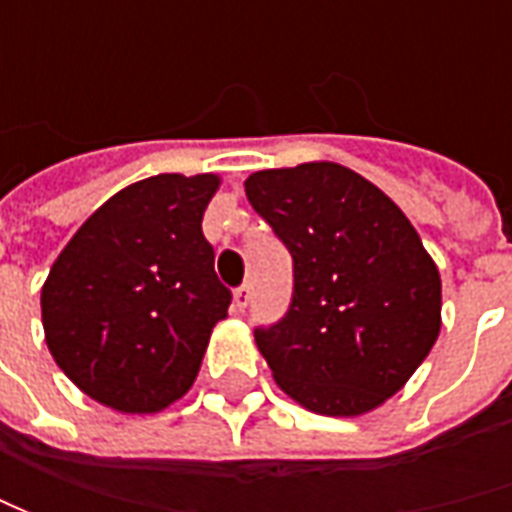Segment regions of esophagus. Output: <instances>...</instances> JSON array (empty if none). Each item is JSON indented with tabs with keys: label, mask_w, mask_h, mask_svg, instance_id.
<instances>
[{
	"label": "esophagus",
	"mask_w": 512,
	"mask_h": 512,
	"mask_svg": "<svg viewBox=\"0 0 512 512\" xmlns=\"http://www.w3.org/2000/svg\"><path fill=\"white\" fill-rule=\"evenodd\" d=\"M247 305H250V287L245 285V287H239V290L233 293V310H236V313H242Z\"/></svg>",
	"instance_id": "1"
}]
</instances>
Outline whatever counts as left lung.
<instances>
[{
    "label": "left lung",
    "instance_id": "1",
    "mask_svg": "<svg viewBox=\"0 0 512 512\" xmlns=\"http://www.w3.org/2000/svg\"><path fill=\"white\" fill-rule=\"evenodd\" d=\"M245 193L293 256L287 316L253 333L276 384L319 416L382 407L442 330V276L416 227L336 162L256 170Z\"/></svg>",
    "mask_w": 512,
    "mask_h": 512
}]
</instances>
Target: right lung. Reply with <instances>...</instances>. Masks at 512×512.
I'll list each match as a JSON object with an SVG mask.
<instances>
[{"instance_id": "obj_1", "label": "right lung", "mask_w": 512, "mask_h": 512, "mask_svg": "<svg viewBox=\"0 0 512 512\" xmlns=\"http://www.w3.org/2000/svg\"><path fill=\"white\" fill-rule=\"evenodd\" d=\"M216 173H159L93 210L50 265L42 327L53 362L93 402L150 416L193 387L230 290L202 233Z\"/></svg>"}]
</instances>
